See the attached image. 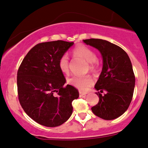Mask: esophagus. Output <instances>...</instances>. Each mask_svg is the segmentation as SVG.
<instances>
[{
  "label": "esophagus",
  "mask_w": 148,
  "mask_h": 148,
  "mask_svg": "<svg viewBox=\"0 0 148 148\" xmlns=\"http://www.w3.org/2000/svg\"><path fill=\"white\" fill-rule=\"evenodd\" d=\"M87 94L86 92H79V97H82L85 96V95Z\"/></svg>",
  "instance_id": "esophagus-1"
}]
</instances>
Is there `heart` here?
<instances>
[{"label":"heart","instance_id":"1","mask_svg":"<svg viewBox=\"0 0 148 148\" xmlns=\"http://www.w3.org/2000/svg\"><path fill=\"white\" fill-rule=\"evenodd\" d=\"M74 56H79L84 58L89 62V68L92 71H95L98 68L97 55L94 50L90 48L79 44L74 48L72 50ZM58 66L62 73L67 74L69 71V58L66 54L60 56L58 61ZM67 82L72 86L81 91H86L94 84V80L90 75L78 76L75 75L69 78Z\"/></svg>","mask_w":148,"mask_h":148}]
</instances>
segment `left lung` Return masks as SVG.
<instances>
[{"label": "left lung", "instance_id": "obj_1", "mask_svg": "<svg viewBox=\"0 0 148 148\" xmlns=\"http://www.w3.org/2000/svg\"><path fill=\"white\" fill-rule=\"evenodd\" d=\"M84 42L97 48L103 58L102 71L95 85L100 100L92 112L104 120L118 118L128 109L133 98L135 77L130 58L123 48L106 40L91 38Z\"/></svg>", "mask_w": 148, "mask_h": 148}]
</instances>
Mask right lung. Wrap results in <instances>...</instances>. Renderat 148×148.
Listing matches in <instances>:
<instances>
[{"mask_svg":"<svg viewBox=\"0 0 148 148\" xmlns=\"http://www.w3.org/2000/svg\"><path fill=\"white\" fill-rule=\"evenodd\" d=\"M73 42L57 40L36 44L17 71V94L22 108L30 118L48 127L60 126L73 112L72 102L79 92L67 85L58 66L59 58Z\"/></svg>","mask_w":148,"mask_h":148,"instance_id":"add662e5","label":"right lung"}]
</instances>
